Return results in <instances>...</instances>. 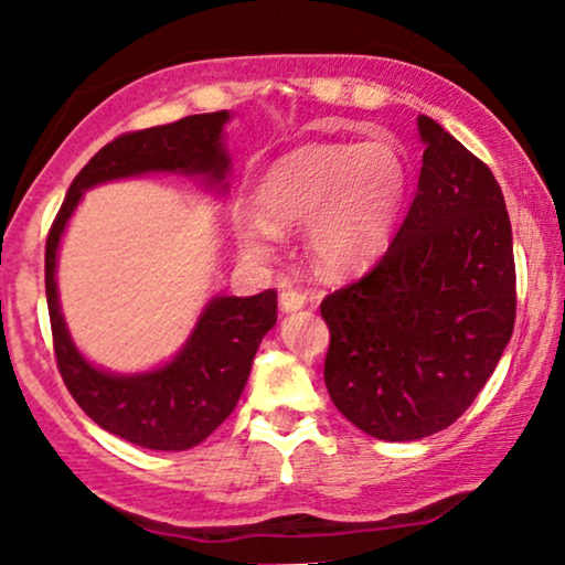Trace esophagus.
I'll list each match as a JSON object with an SVG mask.
<instances>
[{"label": "esophagus", "mask_w": 565, "mask_h": 565, "mask_svg": "<svg viewBox=\"0 0 565 565\" xmlns=\"http://www.w3.org/2000/svg\"><path fill=\"white\" fill-rule=\"evenodd\" d=\"M303 306H306V296L298 294V290L285 288L280 294V311H285V315H288V311L303 309Z\"/></svg>", "instance_id": "esophagus-1"}]
</instances>
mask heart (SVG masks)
I'll return each instance as SVG.
<instances>
[{"label": "heart", "instance_id": "heart-1", "mask_svg": "<svg viewBox=\"0 0 565 565\" xmlns=\"http://www.w3.org/2000/svg\"><path fill=\"white\" fill-rule=\"evenodd\" d=\"M406 199L408 167L393 141L306 143L262 172L259 212L235 217V238L250 259H269L280 230L306 225L319 269L356 275L387 250Z\"/></svg>", "mask_w": 565, "mask_h": 565}]
</instances>
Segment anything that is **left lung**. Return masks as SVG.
<instances>
[{"instance_id": "8db88e82", "label": "left lung", "mask_w": 565, "mask_h": 565, "mask_svg": "<svg viewBox=\"0 0 565 565\" xmlns=\"http://www.w3.org/2000/svg\"><path fill=\"white\" fill-rule=\"evenodd\" d=\"M419 185L377 267L322 301L324 385L361 431L450 427L495 372L516 319L513 235L490 167L419 115Z\"/></svg>"}]
</instances>
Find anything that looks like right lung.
<instances>
[{"mask_svg":"<svg viewBox=\"0 0 565 565\" xmlns=\"http://www.w3.org/2000/svg\"><path fill=\"white\" fill-rule=\"evenodd\" d=\"M227 109L125 134L78 172L46 238V303L54 356L75 403L109 435L149 450H188L206 440L238 406L262 338L277 322V294L214 296L180 351L146 372H109L83 356L60 306L57 256L83 193L113 180L143 175L199 178L227 193L233 159L225 146Z\"/></svg>","mask_w":565,"mask_h":565,"instance_id":"add662e5","label":"right lung"}]
</instances>
